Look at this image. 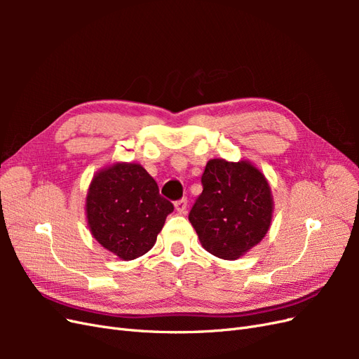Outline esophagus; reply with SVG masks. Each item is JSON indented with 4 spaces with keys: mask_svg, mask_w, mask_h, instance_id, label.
<instances>
[{
    "mask_svg": "<svg viewBox=\"0 0 359 359\" xmlns=\"http://www.w3.org/2000/svg\"><path fill=\"white\" fill-rule=\"evenodd\" d=\"M175 210L180 212V214H184L186 212V210H187V199L186 198H182V199H178V201H175Z\"/></svg>",
    "mask_w": 359,
    "mask_h": 359,
    "instance_id": "1",
    "label": "esophagus"
}]
</instances>
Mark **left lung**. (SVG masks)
Wrapping results in <instances>:
<instances>
[{
	"instance_id": "1",
	"label": "left lung",
	"mask_w": 359,
	"mask_h": 359,
	"mask_svg": "<svg viewBox=\"0 0 359 359\" xmlns=\"http://www.w3.org/2000/svg\"><path fill=\"white\" fill-rule=\"evenodd\" d=\"M202 193L189 220L211 255L235 260L265 236L273 217L266 178L247 161L214 158L202 173Z\"/></svg>"
}]
</instances>
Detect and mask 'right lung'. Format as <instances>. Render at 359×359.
Wrapping results in <instances>:
<instances>
[{
	"instance_id": "add662e5",
	"label": "right lung",
	"mask_w": 359,
	"mask_h": 359,
	"mask_svg": "<svg viewBox=\"0 0 359 359\" xmlns=\"http://www.w3.org/2000/svg\"><path fill=\"white\" fill-rule=\"evenodd\" d=\"M172 211V202L160 196L154 178L135 163H116L97 173L86 196L91 233L124 260L153 248Z\"/></svg>"
}]
</instances>
